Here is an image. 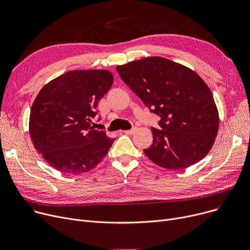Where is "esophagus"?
<instances>
[{
    "label": "esophagus",
    "mask_w": 250,
    "mask_h": 250,
    "mask_svg": "<svg viewBox=\"0 0 250 250\" xmlns=\"http://www.w3.org/2000/svg\"><path fill=\"white\" fill-rule=\"evenodd\" d=\"M136 130H137V127H133V128H130V129H127V130H124V134H125V135H133V134H135L136 133Z\"/></svg>",
    "instance_id": "obj_1"
}]
</instances>
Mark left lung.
I'll return each mask as SVG.
<instances>
[{"mask_svg":"<svg viewBox=\"0 0 250 250\" xmlns=\"http://www.w3.org/2000/svg\"><path fill=\"white\" fill-rule=\"evenodd\" d=\"M123 81L151 112L153 144L144 153L155 164L179 170L201 161L213 147L219 114L211 90L192 70L160 57L117 65Z\"/></svg>","mask_w":250,"mask_h":250,"instance_id":"obj_1","label":"left lung"}]
</instances>
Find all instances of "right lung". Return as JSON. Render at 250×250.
Returning a JSON list of instances; mask_svg holds the SVG:
<instances>
[{"mask_svg":"<svg viewBox=\"0 0 250 250\" xmlns=\"http://www.w3.org/2000/svg\"><path fill=\"white\" fill-rule=\"evenodd\" d=\"M112 83L107 70H79L54 79L39 91L31 107L29 133L35 149L51 167L80 174L106 156L114 139L90 123Z\"/></svg>","mask_w":250,"mask_h":250,"instance_id":"add662e5","label":"right lung"}]
</instances>
